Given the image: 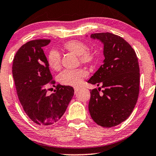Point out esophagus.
<instances>
[{"label": "esophagus", "instance_id": "obj_1", "mask_svg": "<svg viewBox=\"0 0 156 156\" xmlns=\"http://www.w3.org/2000/svg\"><path fill=\"white\" fill-rule=\"evenodd\" d=\"M79 90H80V89H78V88H74V94H76L78 93Z\"/></svg>", "mask_w": 156, "mask_h": 156}]
</instances>
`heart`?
Segmentation results:
<instances>
[{"instance_id": "1", "label": "heart", "mask_w": 156, "mask_h": 156, "mask_svg": "<svg viewBox=\"0 0 156 156\" xmlns=\"http://www.w3.org/2000/svg\"><path fill=\"white\" fill-rule=\"evenodd\" d=\"M65 49L80 57L81 62L85 65H91L95 61V55L88 51V46L80 40H71L64 44ZM49 67L55 71H58L61 67V57L58 51L52 50L48 55ZM87 72L83 69H67L60 73L58 80L64 85L74 87H79L82 81L86 77Z\"/></svg>"}]
</instances>
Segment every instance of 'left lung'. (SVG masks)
<instances>
[{
	"mask_svg": "<svg viewBox=\"0 0 156 156\" xmlns=\"http://www.w3.org/2000/svg\"><path fill=\"white\" fill-rule=\"evenodd\" d=\"M91 38L104 44L105 59L87 82L104 88L102 95L97 89L91 90L89 111L98 125L116 126L129 118L137 102L140 83L138 57L120 36L101 33L91 34Z\"/></svg>",
	"mask_w": 156,
	"mask_h": 156,
	"instance_id": "obj_1",
	"label": "left lung"
}]
</instances>
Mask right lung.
<instances>
[{"instance_id": "obj_1", "label": "right lung", "mask_w": 156, "mask_h": 156, "mask_svg": "<svg viewBox=\"0 0 156 156\" xmlns=\"http://www.w3.org/2000/svg\"><path fill=\"white\" fill-rule=\"evenodd\" d=\"M50 40H31L23 44L13 59L12 72L17 94L27 116L40 126H50L65 114L74 89L57 84L55 93L47 94V86L54 84L48 59L42 50Z\"/></svg>"}]
</instances>
